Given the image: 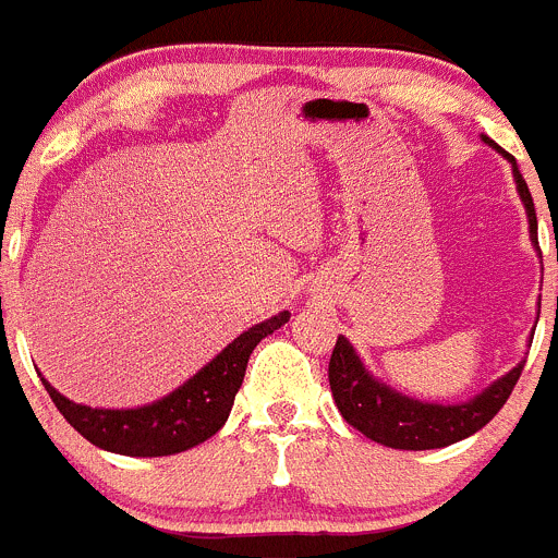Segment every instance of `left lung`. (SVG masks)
Returning a JSON list of instances; mask_svg holds the SVG:
<instances>
[{
    "label": "left lung",
    "instance_id": "obj_1",
    "mask_svg": "<svg viewBox=\"0 0 558 558\" xmlns=\"http://www.w3.org/2000/svg\"><path fill=\"white\" fill-rule=\"evenodd\" d=\"M482 140L512 161L514 184H518L520 201H523L525 215H529L531 242L539 250L537 211H534L529 186H525L523 175L514 165V156H509L507 150H501V145H496L484 134ZM523 363L525 361H520L512 372L498 377L490 388H484L478 397L468 399L462 404L421 402V399L404 397L390 385L379 383L374 374L366 372L357 352L352 350V343L343 336H338L327 374H330V390L332 399H336V408L347 424L363 432L374 444L388 446V449L426 451L465 440L468 435L478 432L484 424H490L493 415L507 404L509 393L518 385Z\"/></svg>",
    "mask_w": 558,
    "mask_h": 558
}]
</instances>
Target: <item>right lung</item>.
<instances>
[{
    "label": "right lung",
    "instance_id": "1",
    "mask_svg": "<svg viewBox=\"0 0 558 558\" xmlns=\"http://www.w3.org/2000/svg\"><path fill=\"white\" fill-rule=\"evenodd\" d=\"M289 316V311H283V314L244 330L195 377L179 385L168 397L143 404V408H87V404H76L62 397L60 390H54V385H49V379H40L62 418L98 449L123 457L179 454L222 429L233 408V399H236V390L242 388L250 355L258 341L283 327Z\"/></svg>",
    "mask_w": 558,
    "mask_h": 558
}]
</instances>
